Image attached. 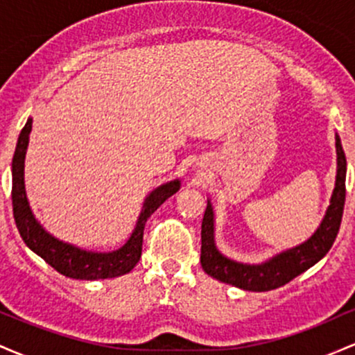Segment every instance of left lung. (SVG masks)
Instances as JSON below:
<instances>
[{"mask_svg":"<svg viewBox=\"0 0 355 355\" xmlns=\"http://www.w3.org/2000/svg\"><path fill=\"white\" fill-rule=\"evenodd\" d=\"M336 148L337 178L331 205H329L320 227L307 242L287 252H282L280 255L274 257L266 263H260V266H247V263L235 262V260L223 257L215 248L214 211H211L209 202L202 220L200 263L203 270L220 282L235 285L243 291L267 292L288 284L297 275L311 268L313 263L319 262L322 257L331 250L334 240L339 234L342 214H344L345 166H347V162H345V153L342 150L339 135H336Z\"/></svg>","mask_w":355,"mask_h":355,"instance_id":"1","label":"left lung"}]
</instances>
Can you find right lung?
<instances>
[{"label": "right lung", "mask_w": 355, "mask_h": 355, "mask_svg": "<svg viewBox=\"0 0 355 355\" xmlns=\"http://www.w3.org/2000/svg\"><path fill=\"white\" fill-rule=\"evenodd\" d=\"M33 120H28L19 133L18 145H16L13 157V215L19 235L28 247L38 254L46 263L60 272L61 275L70 277V279L80 280H96V279H113V277L128 274L137 266L141 257V245H144V229L150 215L164 203L166 198L172 197L180 189V182L173 180L165 185L158 187L150 193L144 203L140 218H138L135 230L132 237L123 247L108 254H95V252L81 250L78 247H73L70 243H63L55 237H51L43 227L36 222L31 214L30 205L26 200V191H24V155H26L28 140Z\"/></svg>", "instance_id": "obj_1"}]
</instances>
